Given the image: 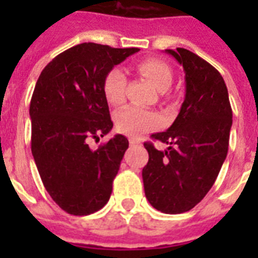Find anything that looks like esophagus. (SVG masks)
<instances>
[{
  "label": "esophagus",
  "instance_id": "obj_1",
  "mask_svg": "<svg viewBox=\"0 0 258 258\" xmlns=\"http://www.w3.org/2000/svg\"><path fill=\"white\" fill-rule=\"evenodd\" d=\"M141 145V142L135 139V138H130V146H138Z\"/></svg>",
  "mask_w": 258,
  "mask_h": 258
}]
</instances>
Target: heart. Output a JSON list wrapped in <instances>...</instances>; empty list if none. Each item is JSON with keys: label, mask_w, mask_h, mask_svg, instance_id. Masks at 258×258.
<instances>
[{"label": "heart", "mask_w": 258, "mask_h": 258, "mask_svg": "<svg viewBox=\"0 0 258 258\" xmlns=\"http://www.w3.org/2000/svg\"><path fill=\"white\" fill-rule=\"evenodd\" d=\"M137 71L142 76L149 79L154 87L161 92H166L171 86V68L169 64H166L159 58H143L137 62ZM125 86H127V79L123 71L119 68L109 71L103 82V93L105 100L111 105L123 104L125 99ZM115 124L120 133L127 135H141L157 127L159 124V116L150 109L125 107L116 113Z\"/></svg>", "instance_id": "b5f03b06"}]
</instances>
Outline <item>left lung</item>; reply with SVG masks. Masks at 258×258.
I'll return each mask as SVG.
<instances>
[{
	"instance_id": "obj_1",
	"label": "left lung",
	"mask_w": 258,
	"mask_h": 258,
	"mask_svg": "<svg viewBox=\"0 0 258 258\" xmlns=\"http://www.w3.org/2000/svg\"><path fill=\"white\" fill-rule=\"evenodd\" d=\"M166 53L183 67L186 95L167 131L151 135L167 150L145 143L149 162L142 176L151 206L179 214L200 204L216 182L228 155L233 115L226 84L212 64L183 48Z\"/></svg>"
}]
</instances>
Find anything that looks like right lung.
Instances as JSON below:
<instances>
[{"instance_id": "right-lung-1", "label": "right lung", "mask_w": 258, "mask_h": 258, "mask_svg": "<svg viewBox=\"0 0 258 258\" xmlns=\"http://www.w3.org/2000/svg\"><path fill=\"white\" fill-rule=\"evenodd\" d=\"M138 48L83 42L42 70L30 100L32 154L52 200L74 216H88L108 202L127 138L117 134L91 150L112 128L103 93L105 75Z\"/></svg>"}]
</instances>
